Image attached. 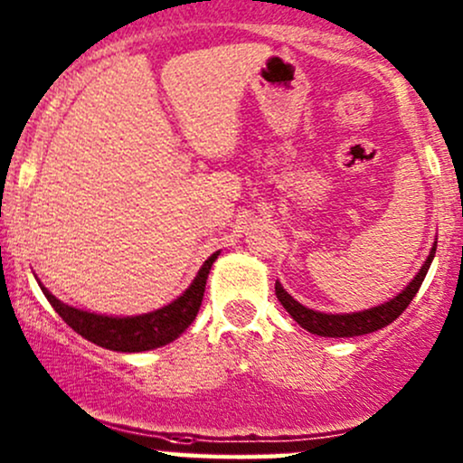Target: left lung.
<instances>
[{"label": "left lung", "mask_w": 463, "mask_h": 463, "mask_svg": "<svg viewBox=\"0 0 463 463\" xmlns=\"http://www.w3.org/2000/svg\"><path fill=\"white\" fill-rule=\"evenodd\" d=\"M436 247L438 244H433L427 262L420 266L418 275L410 281V286H407L403 292H399L394 298H390L388 303H382V306L371 307V309H364V312H353V314L317 312V309H309L306 306H301L298 301H295V298L284 290V286H281L279 281L275 284V295L279 298L281 306L286 307V312L290 314V317L295 318L303 329H307L309 334L323 335V338H353V335L373 334V331L385 327V325H390L392 320H396L405 312V307L410 306L411 298L416 297L418 288H420L422 281H425L429 266H431L433 258H436Z\"/></svg>", "instance_id": "obj_1"}]
</instances>
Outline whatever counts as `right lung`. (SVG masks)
I'll use <instances>...</instances> for the list:
<instances>
[{
	"label": "right lung",
	"mask_w": 463,
	"mask_h": 463,
	"mask_svg": "<svg viewBox=\"0 0 463 463\" xmlns=\"http://www.w3.org/2000/svg\"><path fill=\"white\" fill-rule=\"evenodd\" d=\"M221 251L212 253L199 269L194 281L186 288L182 297L168 306L156 309V312L140 314V317H103V314L84 312V309L71 307L56 298L45 286L38 281L43 295L52 303V307L60 314V318L69 325L71 329L78 331L81 338L95 342L97 346L121 353H140L151 351L157 346H165L173 342L188 325L197 317L201 301H203L205 281H208L210 269Z\"/></svg>",
	"instance_id": "add662e5"
}]
</instances>
